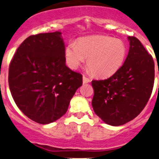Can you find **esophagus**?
<instances>
[{"mask_svg": "<svg viewBox=\"0 0 159 159\" xmlns=\"http://www.w3.org/2000/svg\"><path fill=\"white\" fill-rule=\"evenodd\" d=\"M83 83H88L90 82V80H89V78L86 77L85 76H83Z\"/></svg>", "mask_w": 159, "mask_h": 159, "instance_id": "obj_1", "label": "esophagus"}]
</instances>
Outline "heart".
<instances>
[{
  "label": "heart",
  "instance_id": "heart-1",
  "mask_svg": "<svg viewBox=\"0 0 159 159\" xmlns=\"http://www.w3.org/2000/svg\"><path fill=\"white\" fill-rule=\"evenodd\" d=\"M69 66L76 69L87 59V66L93 74L109 76L123 65L127 56V47L123 41L110 36L96 35L72 41L65 51Z\"/></svg>",
  "mask_w": 159,
  "mask_h": 159
}]
</instances>
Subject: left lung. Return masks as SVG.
Segmentation results:
<instances>
[{"instance_id": "obj_1", "label": "left lung", "mask_w": 159, "mask_h": 159, "mask_svg": "<svg viewBox=\"0 0 159 159\" xmlns=\"http://www.w3.org/2000/svg\"><path fill=\"white\" fill-rule=\"evenodd\" d=\"M128 39L129 52L123 66L108 79L92 81L94 112L112 126L135 118L147 104L154 86L153 58L137 38Z\"/></svg>"}]
</instances>
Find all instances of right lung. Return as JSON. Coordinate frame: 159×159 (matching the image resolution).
Here are the masks:
<instances>
[{
	"label": "right lung",
	"instance_id": "obj_1",
	"mask_svg": "<svg viewBox=\"0 0 159 159\" xmlns=\"http://www.w3.org/2000/svg\"><path fill=\"white\" fill-rule=\"evenodd\" d=\"M59 31L31 35L20 45L9 66L8 84L15 103L28 118L52 123L66 113L83 76L66 65Z\"/></svg>",
	"mask_w": 159,
	"mask_h": 159
}]
</instances>
